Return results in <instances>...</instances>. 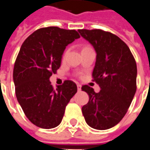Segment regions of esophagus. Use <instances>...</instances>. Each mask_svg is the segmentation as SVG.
Masks as SVG:
<instances>
[{"mask_svg":"<svg viewBox=\"0 0 150 150\" xmlns=\"http://www.w3.org/2000/svg\"><path fill=\"white\" fill-rule=\"evenodd\" d=\"M77 88H78V91H80V90H81V85L79 84V83L77 84Z\"/></svg>","mask_w":150,"mask_h":150,"instance_id":"34e87169","label":"esophagus"}]
</instances>
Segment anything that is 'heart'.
Wrapping results in <instances>:
<instances>
[{
	"label": "heart",
	"mask_w": 150,
	"mask_h": 150,
	"mask_svg": "<svg viewBox=\"0 0 150 150\" xmlns=\"http://www.w3.org/2000/svg\"><path fill=\"white\" fill-rule=\"evenodd\" d=\"M67 52H68V50H66L65 52L63 53V55H62V59H65L66 56H67Z\"/></svg>",
	"instance_id": "heart-1"
}]
</instances>
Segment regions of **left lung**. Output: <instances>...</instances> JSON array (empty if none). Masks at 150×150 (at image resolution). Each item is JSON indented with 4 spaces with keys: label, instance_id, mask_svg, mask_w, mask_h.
Instances as JSON below:
<instances>
[{
    "label": "left lung",
    "instance_id": "left-lung-1",
    "mask_svg": "<svg viewBox=\"0 0 150 150\" xmlns=\"http://www.w3.org/2000/svg\"><path fill=\"white\" fill-rule=\"evenodd\" d=\"M78 31L96 51L92 80L101 88L96 93L88 85L82 86L89 96L82 112L90 127L108 129L122 120L134 97L137 73L135 59L126 43L110 32L97 29Z\"/></svg>",
    "mask_w": 150,
    "mask_h": 150
}]
</instances>
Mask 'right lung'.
<instances>
[{
  "label": "right lung",
  "mask_w": 150,
  "mask_h": 150,
  "mask_svg": "<svg viewBox=\"0 0 150 150\" xmlns=\"http://www.w3.org/2000/svg\"><path fill=\"white\" fill-rule=\"evenodd\" d=\"M79 38L75 30L50 26L34 31L21 45L13 67L16 96L29 120L39 128L59 125L77 92L71 80L54 88L49 79L60 67L66 46Z\"/></svg>",
  "instance_id": "right-lung-1"
}]
</instances>
